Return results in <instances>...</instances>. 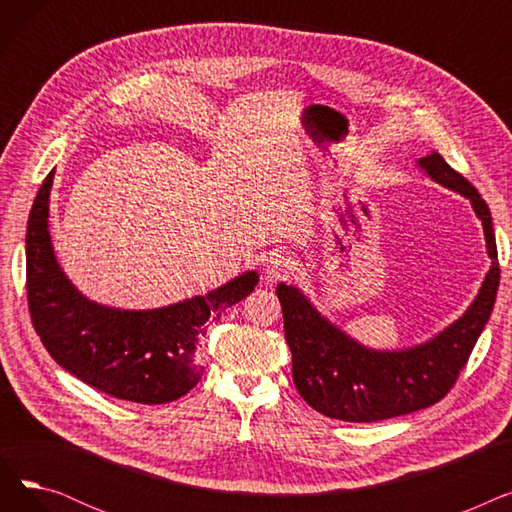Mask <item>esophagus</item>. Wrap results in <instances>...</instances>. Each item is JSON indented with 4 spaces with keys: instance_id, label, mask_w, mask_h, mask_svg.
<instances>
[{
    "instance_id": "obj_1",
    "label": "esophagus",
    "mask_w": 512,
    "mask_h": 512,
    "mask_svg": "<svg viewBox=\"0 0 512 512\" xmlns=\"http://www.w3.org/2000/svg\"><path fill=\"white\" fill-rule=\"evenodd\" d=\"M294 265H297V261H294L288 253H274L270 257V261H267L265 274L272 280H282L294 270Z\"/></svg>"
}]
</instances>
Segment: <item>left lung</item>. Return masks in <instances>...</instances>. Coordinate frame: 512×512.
I'll list each match as a JSON object with an SVG mask.
<instances>
[{
	"mask_svg": "<svg viewBox=\"0 0 512 512\" xmlns=\"http://www.w3.org/2000/svg\"><path fill=\"white\" fill-rule=\"evenodd\" d=\"M417 166L471 201L486 234L490 272L463 317L438 336L402 351L363 346L321 315L297 286L278 284L294 386L307 405L326 417L371 423L436 405L459 378L494 309L500 267L488 203L440 153L421 157Z\"/></svg>",
	"mask_w": 512,
	"mask_h": 512,
	"instance_id": "8db88e82",
	"label": "left lung"
}]
</instances>
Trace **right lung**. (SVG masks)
<instances>
[{
	"mask_svg": "<svg viewBox=\"0 0 512 512\" xmlns=\"http://www.w3.org/2000/svg\"><path fill=\"white\" fill-rule=\"evenodd\" d=\"M51 184L53 172L43 180L26 226V299L47 353L80 382L120 400L166 405L184 396L203 375L197 346L205 321L251 294L257 272L159 309L128 311L89 301L53 253L47 230Z\"/></svg>",
	"mask_w": 512,
	"mask_h": 512,
	"instance_id": "obj_1",
	"label": "right lung"
}]
</instances>
